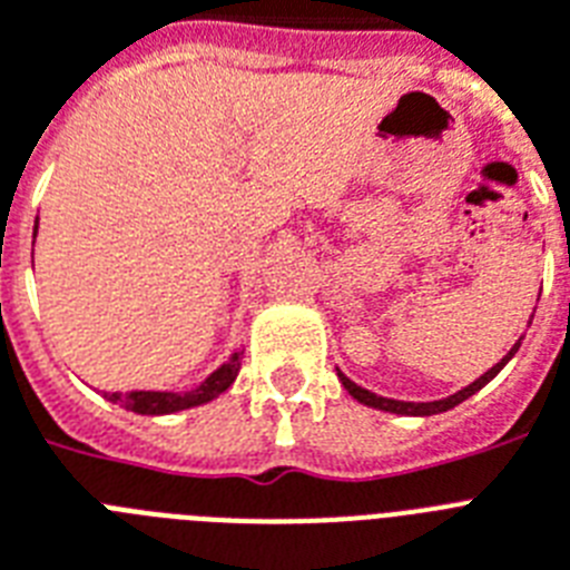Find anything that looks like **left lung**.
I'll return each instance as SVG.
<instances>
[{"mask_svg": "<svg viewBox=\"0 0 570 570\" xmlns=\"http://www.w3.org/2000/svg\"><path fill=\"white\" fill-rule=\"evenodd\" d=\"M530 323H533V314H530ZM521 341H524V337H519V341L512 343V350L507 352L504 358L498 361L495 366H489L487 373H483L481 379H474L469 387L458 390V393H451V396H445V399H436V402H399V399L379 396V393H373V390L361 387V384H355L352 379H346L341 370H337V379H341V384L346 387V393H350L352 399H358L361 404H366V407H375V411H384V413H399V416H434V413H445V411H451V407H458L460 402H465V399L474 396L478 390L487 387L489 381L495 379V375L501 373L507 364H510L512 355L519 352Z\"/></svg>", "mask_w": 570, "mask_h": 570, "instance_id": "obj_1", "label": "left lung"}]
</instances>
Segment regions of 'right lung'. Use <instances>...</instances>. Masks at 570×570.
Wrapping results in <instances>:
<instances>
[{
	"label": "right lung",
	"instance_id": "1",
	"mask_svg": "<svg viewBox=\"0 0 570 570\" xmlns=\"http://www.w3.org/2000/svg\"><path fill=\"white\" fill-rule=\"evenodd\" d=\"M238 370H242V352L235 350L215 373L206 375L197 387L186 390V393H174V390H130V393H105V399L112 404H121L125 411L142 413V416H166V413L189 411V407H197V404H206L212 402V399H218L224 390L233 387Z\"/></svg>",
	"mask_w": 570,
	"mask_h": 570
}]
</instances>
